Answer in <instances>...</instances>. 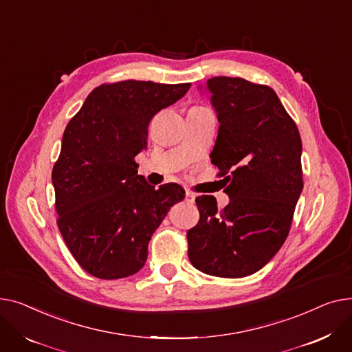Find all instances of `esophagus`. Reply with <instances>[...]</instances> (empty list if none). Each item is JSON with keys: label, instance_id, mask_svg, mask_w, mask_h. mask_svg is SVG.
<instances>
[{"label": "esophagus", "instance_id": "obj_1", "mask_svg": "<svg viewBox=\"0 0 352 352\" xmlns=\"http://www.w3.org/2000/svg\"><path fill=\"white\" fill-rule=\"evenodd\" d=\"M195 199H196V196H195L190 190H186V193H184V200H186V201L193 204V203H195Z\"/></svg>", "mask_w": 352, "mask_h": 352}]
</instances>
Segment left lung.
Segmentation results:
<instances>
[{"label": "left lung", "mask_w": 352, "mask_h": 352, "mask_svg": "<svg viewBox=\"0 0 352 352\" xmlns=\"http://www.w3.org/2000/svg\"><path fill=\"white\" fill-rule=\"evenodd\" d=\"M200 89L220 123L210 155L230 201L196 197L189 260L201 273L240 278L270 261L285 241L302 190L301 138L277 94L243 78L214 76Z\"/></svg>", "instance_id": "obj_1"}]
</instances>
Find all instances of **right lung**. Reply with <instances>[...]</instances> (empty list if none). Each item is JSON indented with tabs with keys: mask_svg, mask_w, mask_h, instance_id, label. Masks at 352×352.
I'll use <instances>...</instances> for the list:
<instances>
[{
	"mask_svg": "<svg viewBox=\"0 0 352 352\" xmlns=\"http://www.w3.org/2000/svg\"><path fill=\"white\" fill-rule=\"evenodd\" d=\"M190 84L120 80L95 88L69 120L52 169L56 224L87 273L116 280L138 273L169 209L184 197L177 183L159 189L138 175L152 118Z\"/></svg>",
	"mask_w": 352,
	"mask_h": 352,
	"instance_id": "right-lung-1",
	"label": "right lung"
}]
</instances>
